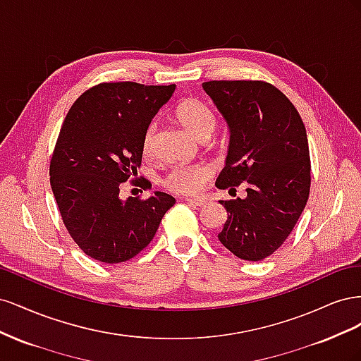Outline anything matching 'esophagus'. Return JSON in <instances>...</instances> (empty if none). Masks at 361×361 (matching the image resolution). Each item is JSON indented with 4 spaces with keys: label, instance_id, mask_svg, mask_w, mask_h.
<instances>
[{
    "label": "esophagus",
    "instance_id": "obj_1",
    "mask_svg": "<svg viewBox=\"0 0 361 361\" xmlns=\"http://www.w3.org/2000/svg\"><path fill=\"white\" fill-rule=\"evenodd\" d=\"M185 202H187L188 204H192V206H203L207 203V200H204V199H192V197H187L185 199Z\"/></svg>",
    "mask_w": 361,
    "mask_h": 361
}]
</instances>
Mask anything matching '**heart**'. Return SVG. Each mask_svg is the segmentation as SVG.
<instances>
[{
    "mask_svg": "<svg viewBox=\"0 0 361 361\" xmlns=\"http://www.w3.org/2000/svg\"><path fill=\"white\" fill-rule=\"evenodd\" d=\"M174 117L192 137L200 141L209 140L218 128V117L215 111L209 105H206L200 99H194V97L182 101L174 111ZM157 129V123L152 122L145 130L143 140H141V154L145 158H150L155 154ZM212 167L204 162L178 166L173 167L164 178V187L173 192L192 195L203 190L204 185L212 178Z\"/></svg>",
    "mask_w": 361,
    "mask_h": 361,
    "instance_id": "1",
    "label": "heart"
}]
</instances>
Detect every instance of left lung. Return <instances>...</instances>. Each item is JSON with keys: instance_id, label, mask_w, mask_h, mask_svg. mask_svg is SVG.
Segmentation results:
<instances>
[{"instance_id": "left-lung-1", "label": "left lung", "mask_w": 361, "mask_h": 361, "mask_svg": "<svg viewBox=\"0 0 361 361\" xmlns=\"http://www.w3.org/2000/svg\"><path fill=\"white\" fill-rule=\"evenodd\" d=\"M203 90L231 129L216 188L247 185V197L220 200L227 220L218 239L239 259L257 262L286 241L307 203V134L297 108L269 82L207 81Z\"/></svg>"}]
</instances>
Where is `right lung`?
Instances as JSON below:
<instances>
[{
    "instance_id": "1",
    "label": "right lung",
    "mask_w": 361,
    "mask_h": 361,
    "mask_svg": "<svg viewBox=\"0 0 361 361\" xmlns=\"http://www.w3.org/2000/svg\"><path fill=\"white\" fill-rule=\"evenodd\" d=\"M174 87L101 82L64 118L49 164L51 188L69 235L94 260L120 264L137 256L176 202L161 191L149 199L118 197L122 183L137 176L145 130ZM133 183L152 187L145 178Z\"/></svg>"
}]
</instances>
